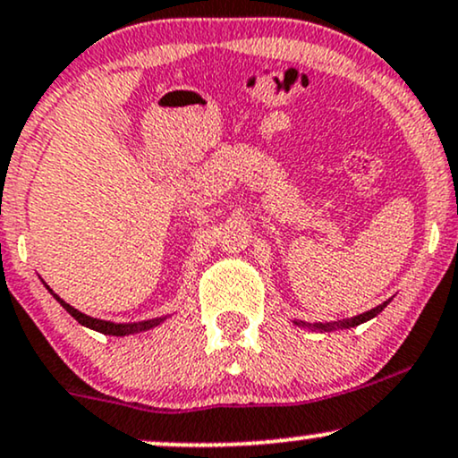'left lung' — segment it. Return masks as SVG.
I'll list each match as a JSON object with an SVG mask.
<instances>
[{
	"label": "left lung",
	"instance_id": "obj_1",
	"mask_svg": "<svg viewBox=\"0 0 458 458\" xmlns=\"http://www.w3.org/2000/svg\"><path fill=\"white\" fill-rule=\"evenodd\" d=\"M388 302H390V301L382 302V305H377V307H373L371 311L360 313V316H354V318L344 319V322H327V324L316 322V324H307V322H299V319H294V324H299V327H310V328H313V330H319V333H330V330H337V328H354V327H358V324L367 322V319L376 318L377 313H382L384 307H386Z\"/></svg>",
	"mask_w": 458,
	"mask_h": 458
}]
</instances>
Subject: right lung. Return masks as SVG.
Masks as SVG:
<instances>
[{"instance_id": "1", "label": "right lung", "mask_w": 458, "mask_h": 458, "mask_svg": "<svg viewBox=\"0 0 458 458\" xmlns=\"http://www.w3.org/2000/svg\"><path fill=\"white\" fill-rule=\"evenodd\" d=\"M47 290L51 292V294H53V299L57 301L59 305H62L64 310L68 311L70 316L76 319V322L82 324V327L91 328V330H98V333H102V335H113V337H125V335L145 333V330H151V328L159 327V324H162L164 319L168 318V316H164V318L142 319V322H130V324H121V322H119V324H117V322H108V319H98V318H91V316H87V313H81L79 310H74V307L68 305V302H65L64 299H59V296L55 294V292H53L51 288H48V285H47Z\"/></svg>"}]
</instances>
